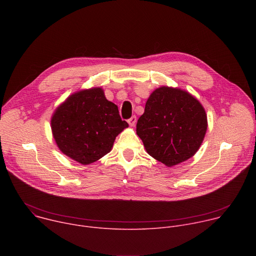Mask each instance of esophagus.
I'll list each match as a JSON object with an SVG mask.
<instances>
[{
    "label": "esophagus",
    "instance_id": "obj_1",
    "mask_svg": "<svg viewBox=\"0 0 256 256\" xmlns=\"http://www.w3.org/2000/svg\"><path fill=\"white\" fill-rule=\"evenodd\" d=\"M128 124H130V126H134L136 124V116H132L128 120Z\"/></svg>",
    "mask_w": 256,
    "mask_h": 256
}]
</instances>
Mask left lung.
<instances>
[{"mask_svg":"<svg viewBox=\"0 0 256 256\" xmlns=\"http://www.w3.org/2000/svg\"><path fill=\"white\" fill-rule=\"evenodd\" d=\"M208 128L204 108L188 92L163 86L148 98L136 124L147 153L168 167L192 158Z\"/></svg>","mask_w":256,"mask_h":256,"instance_id":"obj_1","label":"left lung"}]
</instances>
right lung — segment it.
<instances>
[{
	"label": "right lung",
	"instance_id": "obj_1",
	"mask_svg": "<svg viewBox=\"0 0 256 256\" xmlns=\"http://www.w3.org/2000/svg\"><path fill=\"white\" fill-rule=\"evenodd\" d=\"M50 122L58 149L83 165L110 152L116 138L128 126L118 106L99 87L68 96L56 109Z\"/></svg>",
	"mask_w": 256,
	"mask_h": 256
}]
</instances>
